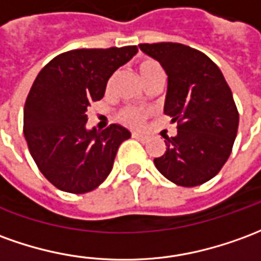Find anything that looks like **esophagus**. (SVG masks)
<instances>
[{
    "label": "esophagus",
    "mask_w": 261,
    "mask_h": 261,
    "mask_svg": "<svg viewBox=\"0 0 261 261\" xmlns=\"http://www.w3.org/2000/svg\"><path fill=\"white\" fill-rule=\"evenodd\" d=\"M133 137L137 138L138 141H145V140H147V137L143 136V134H140V133H133Z\"/></svg>",
    "instance_id": "34e87169"
}]
</instances>
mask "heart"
Wrapping results in <instances>:
<instances>
[{"instance_id":"obj_1","label":"heart","mask_w":261,"mask_h":261,"mask_svg":"<svg viewBox=\"0 0 261 261\" xmlns=\"http://www.w3.org/2000/svg\"><path fill=\"white\" fill-rule=\"evenodd\" d=\"M138 74L140 77L144 82V85H147L151 80L156 79V77H162L164 76V72H162L161 66L154 61H143L140 62L138 65ZM110 85V83H109ZM121 120L127 123V124H141L145 118V112L143 110H138V109H134V107H125L121 110V114H120Z\"/></svg>"}]
</instances>
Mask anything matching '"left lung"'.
<instances>
[{
	"label": "left lung",
	"mask_w": 261,
	"mask_h": 261,
	"mask_svg": "<svg viewBox=\"0 0 261 261\" xmlns=\"http://www.w3.org/2000/svg\"><path fill=\"white\" fill-rule=\"evenodd\" d=\"M168 76L164 113L178 121L165 137V154L156 169L179 187H198L225 165L238 134L239 113L220 69L206 55L182 43L138 45Z\"/></svg>",
	"instance_id": "left-lung-1"
}]
</instances>
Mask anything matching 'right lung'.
I'll list each match as a JSON object with an SVG mask.
<instances>
[{"label":"right lung","instance_id":"obj_1","mask_svg":"<svg viewBox=\"0 0 261 261\" xmlns=\"http://www.w3.org/2000/svg\"><path fill=\"white\" fill-rule=\"evenodd\" d=\"M137 52V46L74 49L36 76L23 107V136L39 171L58 189L86 194L112 172L118 147L131 133L120 124L87 130L86 112Z\"/></svg>","mask_w":261,"mask_h":261}]
</instances>
